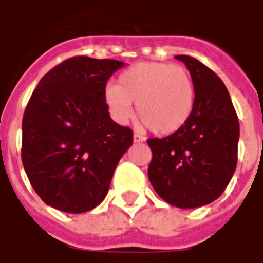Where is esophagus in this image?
<instances>
[{"label":"esophagus","instance_id":"34e87169","mask_svg":"<svg viewBox=\"0 0 263 263\" xmlns=\"http://www.w3.org/2000/svg\"><path fill=\"white\" fill-rule=\"evenodd\" d=\"M146 138L143 137V135H141V134H138V132H135L134 134V142H143Z\"/></svg>","mask_w":263,"mask_h":263}]
</instances>
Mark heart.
I'll return each mask as SVG.
<instances>
[{
	"label": "heart",
	"instance_id": "heart-1",
	"mask_svg": "<svg viewBox=\"0 0 263 263\" xmlns=\"http://www.w3.org/2000/svg\"><path fill=\"white\" fill-rule=\"evenodd\" d=\"M104 98L112 118L126 122L134 114L156 134L180 129L193 112L194 84L186 67L162 62H142L126 69L117 84H108Z\"/></svg>",
	"mask_w": 263,
	"mask_h": 263
}]
</instances>
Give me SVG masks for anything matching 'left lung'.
<instances>
[{"label": "left lung", "mask_w": 263, "mask_h": 263, "mask_svg": "<svg viewBox=\"0 0 263 263\" xmlns=\"http://www.w3.org/2000/svg\"><path fill=\"white\" fill-rule=\"evenodd\" d=\"M190 71L194 107L166 138H151L148 176L155 192L179 209H196L222 194L237 167L239 122L226 84L192 56H175Z\"/></svg>", "instance_id": "1"}]
</instances>
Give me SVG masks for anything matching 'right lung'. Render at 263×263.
<instances>
[{"instance_id": "add662e5", "label": "right lung", "mask_w": 263, "mask_h": 263, "mask_svg": "<svg viewBox=\"0 0 263 263\" xmlns=\"http://www.w3.org/2000/svg\"><path fill=\"white\" fill-rule=\"evenodd\" d=\"M124 66L74 56L54 66L32 92L22 118V163L32 187L60 211H90L107 196L131 128L111 120L107 81Z\"/></svg>"}]
</instances>
